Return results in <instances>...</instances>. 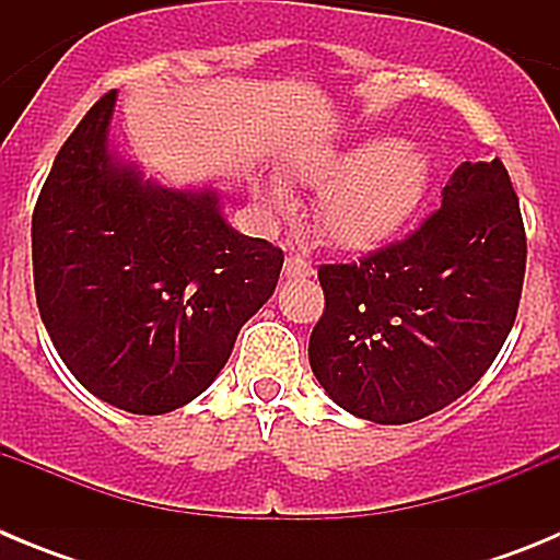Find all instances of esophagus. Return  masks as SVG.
Segmentation results:
<instances>
[{
	"mask_svg": "<svg viewBox=\"0 0 560 560\" xmlns=\"http://www.w3.org/2000/svg\"><path fill=\"white\" fill-rule=\"evenodd\" d=\"M285 277H311L314 275V266L300 255H289L285 257V266H283Z\"/></svg>",
	"mask_w": 560,
	"mask_h": 560,
	"instance_id": "34e87169",
	"label": "esophagus"
}]
</instances>
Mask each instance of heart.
Segmentation results:
<instances>
[{
    "instance_id": "heart-1",
    "label": "heart",
    "mask_w": 560,
    "mask_h": 560,
    "mask_svg": "<svg viewBox=\"0 0 560 560\" xmlns=\"http://www.w3.org/2000/svg\"><path fill=\"white\" fill-rule=\"evenodd\" d=\"M294 176L319 187L316 226L339 249L368 252L387 244L423 205L432 182V160L415 142L370 137L350 148L305 153ZM255 199L269 212H285L291 192L283 182L260 179Z\"/></svg>"
}]
</instances>
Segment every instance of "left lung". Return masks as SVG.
<instances>
[{
	"mask_svg": "<svg viewBox=\"0 0 560 560\" xmlns=\"http://www.w3.org/2000/svg\"><path fill=\"white\" fill-rule=\"evenodd\" d=\"M527 237L499 160L463 162L412 235L355 264L319 266L325 314L308 359L325 393L384 427L465 395L516 323Z\"/></svg>",
	"mask_w": 560,
	"mask_h": 560,
	"instance_id": "obj_1",
	"label": "left lung"
}]
</instances>
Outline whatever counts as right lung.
Masks as SVG:
<instances>
[{
    "label": "right lung",
    "mask_w": 560,
    "mask_h": 560,
    "mask_svg": "<svg viewBox=\"0 0 560 560\" xmlns=\"http://www.w3.org/2000/svg\"><path fill=\"white\" fill-rule=\"evenodd\" d=\"M117 92L69 133L33 210V283L69 373L133 415L210 387L275 294L283 249L241 235L215 190H167L108 148Z\"/></svg>",
    "instance_id": "add662e5"
}]
</instances>
